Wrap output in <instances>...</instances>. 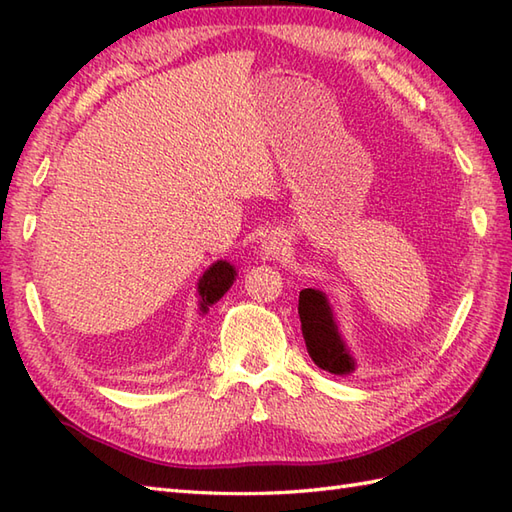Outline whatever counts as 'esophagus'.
<instances>
[{
  "label": "esophagus",
  "mask_w": 512,
  "mask_h": 512,
  "mask_svg": "<svg viewBox=\"0 0 512 512\" xmlns=\"http://www.w3.org/2000/svg\"><path fill=\"white\" fill-rule=\"evenodd\" d=\"M285 248H288V240H285V235L279 231H272L264 242H261V253H264L266 259H279Z\"/></svg>",
  "instance_id": "obj_1"
}]
</instances>
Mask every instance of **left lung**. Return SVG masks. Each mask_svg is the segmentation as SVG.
<instances>
[{
	"label": "left lung",
	"instance_id": "obj_1",
	"mask_svg": "<svg viewBox=\"0 0 512 512\" xmlns=\"http://www.w3.org/2000/svg\"><path fill=\"white\" fill-rule=\"evenodd\" d=\"M299 316L307 353L314 364L327 373L351 375L355 371V358L340 334L327 294L314 288L301 290Z\"/></svg>",
	"mask_w": 512,
	"mask_h": 512
}]
</instances>
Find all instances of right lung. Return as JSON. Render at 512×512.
<instances>
[{
	"instance_id": "1",
	"label": "right lung",
	"mask_w": 512,
	"mask_h": 512,
	"mask_svg": "<svg viewBox=\"0 0 512 512\" xmlns=\"http://www.w3.org/2000/svg\"><path fill=\"white\" fill-rule=\"evenodd\" d=\"M237 277V268L227 259H218L216 264H211L202 277L198 279V310L200 314H207L211 305H216L224 294L229 292Z\"/></svg>"
}]
</instances>
